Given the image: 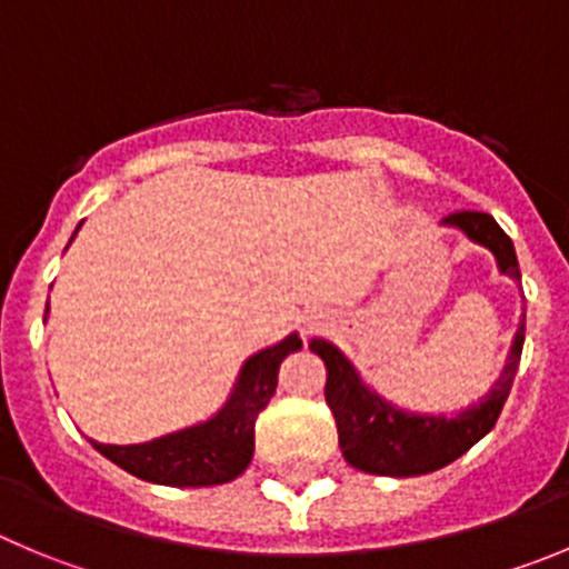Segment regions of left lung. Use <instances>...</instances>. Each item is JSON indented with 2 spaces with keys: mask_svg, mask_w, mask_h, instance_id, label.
Listing matches in <instances>:
<instances>
[{
  "mask_svg": "<svg viewBox=\"0 0 569 569\" xmlns=\"http://www.w3.org/2000/svg\"><path fill=\"white\" fill-rule=\"evenodd\" d=\"M443 227L463 232L469 241L480 243L497 260V269L519 283V260L511 238L488 212H452L440 221ZM525 345V317L513 337L511 353L500 379L491 390L455 416L410 412L387 401L385 396L365 385L342 350L328 339H311L309 348L326 362V401L333 412L342 458L353 469L379 477H418L438 471L466 455L480 438H486L500 418L506 398L517 376Z\"/></svg>",
  "mask_w": 569,
  "mask_h": 569,
  "instance_id": "obj_1",
  "label": "left lung"
}]
</instances>
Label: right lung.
<instances>
[{
	"instance_id": "1",
	"label": "right lung",
	"mask_w": 569,
	"mask_h": 569,
	"mask_svg": "<svg viewBox=\"0 0 569 569\" xmlns=\"http://www.w3.org/2000/svg\"><path fill=\"white\" fill-rule=\"evenodd\" d=\"M78 230L72 232V238L78 236ZM47 315H50V302H47L44 320ZM300 348L302 339L295 331L280 339L278 345H269V348L252 353L241 365V373H238L224 407L207 421L146 440V443L111 446L92 440V446L123 471L140 477V480L157 482V486L201 488L236 480L252 460L254 421H258L260 410H267L269 398L274 396L280 362Z\"/></svg>"
}]
</instances>
